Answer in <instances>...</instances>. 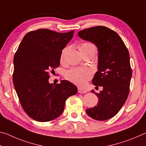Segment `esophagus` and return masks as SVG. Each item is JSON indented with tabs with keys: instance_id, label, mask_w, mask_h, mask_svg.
Masks as SVG:
<instances>
[{
	"instance_id": "34e87169",
	"label": "esophagus",
	"mask_w": 146,
	"mask_h": 146,
	"mask_svg": "<svg viewBox=\"0 0 146 146\" xmlns=\"http://www.w3.org/2000/svg\"><path fill=\"white\" fill-rule=\"evenodd\" d=\"M78 92L80 93H86V91L82 90V89H81L80 88H78Z\"/></svg>"
}]
</instances>
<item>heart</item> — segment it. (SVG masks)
Listing matches in <instances>:
<instances>
[{"label": "heart", "instance_id": "obj_1", "mask_svg": "<svg viewBox=\"0 0 146 146\" xmlns=\"http://www.w3.org/2000/svg\"><path fill=\"white\" fill-rule=\"evenodd\" d=\"M79 49H80V51L83 50V49H94V50L96 51L95 46L89 42H86L81 44ZM65 51L66 49H64L60 57L61 60H63ZM91 75H92V73L88 69L74 68L68 71L67 73H66V78L77 86H83L86 84L87 81L91 77Z\"/></svg>", "mask_w": 146, "mask_h": 146}]
</instances>
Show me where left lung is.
Listing matches in <instances>:
<instances>
[{
  "instance_id": "1",
  "label": "left lung",
  "mask_w": 146,
  "mask_h": 146,
  "mask_svg": "<svg viewBox=\"0 0 146 146\" xmlns=\"http://www.w3.org/2000/svg\"><path fill=\"white\" fill-rule=\"evenodd\" d=\"M83 40L91 42L98 49V71L92 80L95 86H102L97 95V106L87 109L93 119L103 121L114 117L129 95L132 71L129 54L117 33L105 26H97L78 32Z\"/></svg>"
}]
</instances>
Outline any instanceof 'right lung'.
<instances>
[{"label": "right lung", "mask_w": 146, "mask_h": 146, "mask_svg": "<svg viewBox=\"0 0 146 146\" xmlns=\"http://www.w3.org/2000/svg\"><path fill=\"white\" fill-rule=\"evenodd\" d=\"M74 31L58 33L47 29L29 32L14 56L13 82L24 110L38 122H48L63 113L66 100L77 93L68 80L49 82V71L60 65L62 51Z\"/></svg>", "instance_id": "right-lung-1"}]
</instances>
